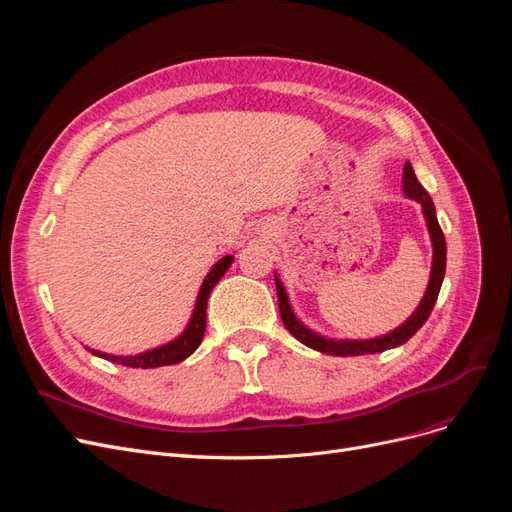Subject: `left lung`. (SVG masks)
<instances>
[{
  "mask_svg": "<svg viewBox=\"0 0 512 512\" xmlns=\"http://www.w3.org/2000/svg\"><path fill=\"white\" fill-rule=\"evenodd\" d=\"M404 194L416 203H421L423 207V215L425 222L429 228V237H431V245H433V262H431V277L429 284L425 290L423 301L418 303L416 312L397 327L395 331L386 333L382 337H374V339H329L322 337L318 333H314L312 329H307L305 324L294 316L292 307L288 303V294L280 282V277L275 275V288H277V301H280V314H282V322L284 327L290 331V335H294L299 339L301 344L314 348L318 352L324 354H335V356H356V354H376V352H384L389 348L406 344L408 339L423 327L425 320L429 318L433 305H436L438 292L442 288V280H444V271H446V241L442 235V228L438 224L436 218V207H433V200L427 194V190L418 183L414 170L410 166V162H406L404 166Z\"/></svg>",
  "mask_w": 512,
  "mask_h": 512,
  "instance_id": "8db88e82",
  "label": "left lung"
}]
</instances>
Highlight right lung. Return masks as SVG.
Instances as JSON below:
<instances>
[{
	"label": "right lung",
	"instance_id": "obj_1",
	"mask_svg": "<svg viewBox=\"0 0 512 512\" xmlns=\"http://www.w3.org/2000/svg\"><path fill=\"white\" fill-rule=\"evenodd\" d=\"M232 260L235 256H224L218 262H215L213 269L207 273L203 286L198 290V297H196V305H194V312L192 318L188 322V327L185 331L173 339V342H168L164 346H158L153 350L141 352V354H134V356H119V354H106L100 350H91L87 348L91 354L102 356V359L111 361V363H119V365H126V367H141V369H149V367H164V365H175L181 363L183 359H188V356L200 346L205 337V329H207V301H209V294L218 284L224 273L228 271V267L232 265Z\"/></svg>",
	"mask_w": 512,
	"mask_h": 512
}]
</instances>
